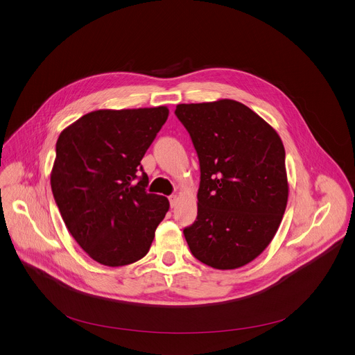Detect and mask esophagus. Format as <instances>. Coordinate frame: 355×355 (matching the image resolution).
Here are the masks:
<instances>
[{
  "label": "esophagus",
  "mask_w": 355,
  "mask_h": 355,
  "mask_svg": "<svg viewBox=\"0 0 355 355\" xmlns=\"http://www.w3.org/2000/svg\"><path fill=\"white\" fill-rule=\"evenodd\" d=\"M168 200H170L171 208H174V207H177V204H178V196H177V195H171V196H168Z\"/></svg>",
  "instance_id": "obj_1"
}]
</instances>
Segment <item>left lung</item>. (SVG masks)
<instances>
[{"mask_svg":"<svg viewBox=\"0 0 355 355\" xmlns=\"http://www.w3.org/2000/svg\"><path fill=\"white\" fill-rule=\"evenodd\" d=\"M175 115L199 159L196 220L184 229L192 256L216 270L259 257L288 202L285 148L278 133L233 99L180 104Z\"/></svg>","mask_w":355,"mask_h":355,"instance_id":"left-lung-1","label":"left lung"}]
</instances>
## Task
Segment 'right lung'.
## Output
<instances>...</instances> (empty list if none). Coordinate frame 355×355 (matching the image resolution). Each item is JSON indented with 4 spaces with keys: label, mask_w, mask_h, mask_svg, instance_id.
I'll list each match as a JSON object with an SVG mask.
<instances>
[{
    "label": "right lung",
    "mask_w": 355,
    "mask_h": 355,
    "mask_svg": "<svg viewBox=\"0 0 355 355\" xmlns=\"http://www.w3.org/2000/svg\"><path fill=\"white\" fill-rule=\"evenodd\" d=\"M167 118V107L99 110L58 139L52 192L69 232L99 264L143 259L170 208L166 196L146 191L140 164Z\"/></svg>",
    "instance_id": "add662e5"
}]
</instances>
